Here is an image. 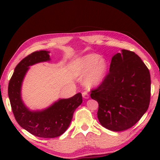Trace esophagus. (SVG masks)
I'll return each instance as SVG.
<instances>
[{"instance_id":"1","label":"esophagus","mask_w":160,"mask_h":160,"mask_svg":"<svg viewBox=\"0 0 160 160\" xmlns=\"http://www.w3.org/2000/svg\"><path fill=\"white\" fill-rule=\"evenodd\" d=\"M82 97L84 98V99H89V95L87 92H83L82 93Z\"/></svg>"}]
</instances>
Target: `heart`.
Returning <instances> with one entry per match:
<instances>
[{
    "label": "heart",
    "mask_w": 160,
    "mask_h": 160,
    "mask_svg": "<svg viewBox=\"0 0 160 160\" xmlns=\"http://www.w3.org/2000/svg\"><path fill=\"white\" fill-rule=\"evenodd\" d=\"M78 76H84L83 84L87 88L94 89L103 83L108 71V62L99 54L91 53L78 58L74 64Z\"/></svg>",
    "instance_id": "heart-1"
}]
</instances>
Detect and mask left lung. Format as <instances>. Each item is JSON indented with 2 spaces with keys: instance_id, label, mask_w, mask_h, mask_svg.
<instances>
[{
  "instance_id": "left-lung-1",
  "label": "left lung",
  "mask_w": 160,
  "mask_h": 160,
  "mask_svg": "<svg viewBox=\"0 0 160 160\" xmlns=\"http://www.w3.org/2000/svg\"><path fill=\"white\" fill-rule=\"evenodd\" d=\"M150 95L147 67L135 52L122 49L111 58L103 83L90 95L99 104L98 118L101 125L118 132L141 119L149 106Z\"/></svg>"
}]
</instances>
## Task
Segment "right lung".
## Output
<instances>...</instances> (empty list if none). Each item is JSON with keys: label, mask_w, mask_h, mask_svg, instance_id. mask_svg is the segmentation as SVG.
I'll return each instance as SVG.
<instances>
[{"label": "right lung", "mask_w": 160, "mask_h": 160, "mask_svg": "<svg viewBox=\"0 0 160 160\" xmlns=\"http://www.w3.org/2000/svg\"><path fill=\"white\" fill-rule=\"evenodd\" d=\"M50 52L38 51L22 60L14 69L8 84V94L11 106L17 122L23 129L40 138L58 137L70 125L74 111L82 102V96L77 93L73 97L60 98L47 108L31 110L22 98V86L30 66L51 60Z\"/></svg>", "instance_id": "right-lung-1"}]
</instances>
